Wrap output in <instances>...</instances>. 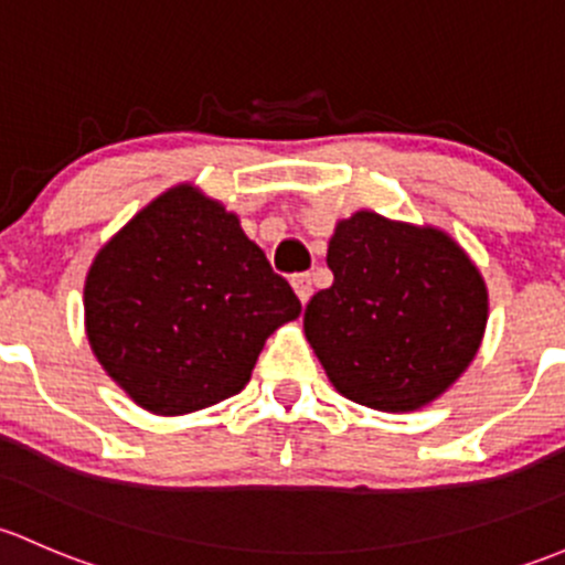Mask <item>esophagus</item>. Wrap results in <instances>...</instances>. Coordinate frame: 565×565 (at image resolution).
Returning a JSON list of instances; mask_svg holds the SVG:
<instances>
[{
  "label": "esophagus",
  "mask_w": 565,
  "mask_h": 565,
  "mask_svg": "<svg viewBox=\"0 0 565 565\" xmlns=\"http://www.w3.org/2000/svg\"><path fill=\"white\" fill-rule=\"evenodd\" d=\"M290 288L296 290V296H299L301 305H307V301H310V296H312L310 275H294L290 277Z\"/></svg>",
  "instance_id": "34e87169"
}]
</instances>
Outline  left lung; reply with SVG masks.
Segmentation results:
<instances>
[{
  "label": "left lung",
  "instance_id": "1",
  "mask_svg": "<svg viewBox=\"0 0 565 565\" xmlns=\"http://www.w3.org/2000/svg\"><path fill=\"white\" fill-rule=\"evenodd\" d=\"M326 264L334 282L307 305L305 337L342 397L411 413L470 367L490 294L446 231L359 209L334 225Z\"/></svg>",
  "mask_w": 565,
  "mask_h": 565
}]
</instances>
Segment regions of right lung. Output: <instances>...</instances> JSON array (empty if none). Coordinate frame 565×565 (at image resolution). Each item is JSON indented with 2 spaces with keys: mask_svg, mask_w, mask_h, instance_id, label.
I'll return each instance as SVG.
<instances>
[{
  "mask_svg": "<svg viewBox=\"0 0 565 565\" xmlns=\"http://www.w3.org/2000/svg\"><path fill=\"white\" fill-rule=\"evenodd\" d=\"M299 312L239 214L193 182L157 195L116 231L84 282L92 353L154 416L239 394L264 342Z\"/></svg>",
  "mask_w": 565,
  "mask_h": 565,
  "instance_id": "1",
  "label": "right lung"
}]
</instances>
